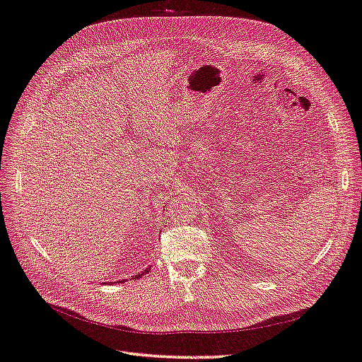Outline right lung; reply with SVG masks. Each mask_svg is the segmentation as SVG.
<instances>
[{
	"mask_svg": "<svg viewBox=\"0 0 362 362\" xmlns=\"http://www.w3.org/2000/svg\"><path fill=\"white\" fill-rule=\"evenodd\" d=\"M122 283H123V281H122Z\"/></svg>",
	"mask_w": 362,
	"mask_h": 362,
	"instance_id": "add662e5",
	"label": "right lung"
}]
</instances>
